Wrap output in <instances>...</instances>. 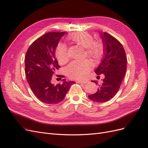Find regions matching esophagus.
Returning <instances> with one entry per match:
<instances>
[{"label": "esophagus", "instance_id": "34e87169", "mask_svg": "<svg viewBox=\"0 0 148 148\" xmlns=\"http://www.w3.org/2000/svg\"><path fill=\"white\" fill-rule=\"evenodd\" d=\"M77 82L79 83H83V84H86L88 83V82L85 81V80H78V81H77Z\"/></svg>", "mask_w": 148, "mask_h": 148}]
</instances>
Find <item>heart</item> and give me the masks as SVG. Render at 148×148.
Instances as JSON below:
<instances>
[{
  "instance_id": "obj_1",
  "label": "heart",
  "mask_w": 148,
  "mask_h": 148,
  "mask_svg": "<svg viewBox=\"0 0 148 148\" xmlns=\"http://www.w3.org/2000/svg\"><path fill=\"white\" fill-rule=\"evenodd\" d=\"M68 39L86 48L88 56L94 59H98L103 52V47L100 42L94 41L92 35L87 32L73 33L70 34ZM56 56L60 64H65L69 60L68 51L64 43H59L56 48ZM92 62L88 59L74 60L66 67V73L69 77L74 79L86 78L90 71Z\"/></svg>"
}]
</instances>
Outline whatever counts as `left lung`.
I'll use <instances>...</instances> for the list:
<instances>
[{"instance_id":"1","label":"left lung","mask_w":148,"mask_h":148,"mask_svg":"<svg viewBox=\"0 0 148 148\" xmlns=\"http://www.w3.org/2000/svg\"><path fill=\"white\" fill-rule=\"evenodd\" d=\"M104 46V56L95 73L103 74L104 78L96 93L88 97L96 102H105L112 98L122 84L127 70V57L121 43L106 32L100 33ZM97 84L96 81H92Z\"/></svg>"}]
</instances>
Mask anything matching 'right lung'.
Here are the masks:
<instances>
[{
	"instance_id": "add662e5",
	"label": "right lung",
	"mask_w": 148,
	"mask_h": 148,
	"mask_svg": "<svg viewBox=\"0 0 148 148\" xmlns=\"http://www.w3.org/2000/svg\"><path fill=\"white\" fill-rule=\"evenodd\" d=\"M65 32H49L29 47L25 56V74L34 95L41 102L57 104L63 100L75 82L52 84V75L60 68L55 56L56 49ZM64 77V76H61Z\"/></svg>"
}]
</instances>
